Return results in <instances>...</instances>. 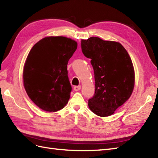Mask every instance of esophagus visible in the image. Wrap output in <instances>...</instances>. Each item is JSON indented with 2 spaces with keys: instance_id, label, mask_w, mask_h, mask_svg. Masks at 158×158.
<instances>
[{
  "instance_id": "34e87169",
  "label": "esophagus",
  "mask_w": 158,
  "mask_h": 158,
  "mask_svg": "<svg viewBox=\"0 0 158 158\" xmlns=\"http://www.w3.org/2000/svg\"><path fill=\"white\" fill-rule=\"evenodd\" d=\"M81 85H78V86H75L74 87H73V89H74L75 91H79L81 89Z\"/></svg>"
}]
</instances>
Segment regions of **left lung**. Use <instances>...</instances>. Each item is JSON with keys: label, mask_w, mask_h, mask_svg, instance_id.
<instances>
[{"label": "left lung", "mask_w": 158, "mask_h": 158, "mask_svg": "<svg viewBox=\"0 0 158 158\" xmlns=\"http://www.w3.org/2000/svg\"><path fill=\"white\" fill-rule=\"evenodd\" d=\"M82 52L90 58L94 71L95 94L89 108L99 116H108L133 93L135 72L132 60L120 43L98 37L82 40Z\"/></svg>", "instance_id": "1"}]
</instances>
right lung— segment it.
<instances>
[{"mask_svg":"<svg viewBox=\"0 0 158 158\" xmlns=\"http://www.w3.org/2000/svg\"><path fill=\"white\" fill-rule=\"evenodd\" d=\"M77 43L62 36H51L33 46L23 68V84L29 98L40 108L56 112L68 103L72 90L67 64Z\"/></svg>","mask_w":158,"mask_h":158,"instance_id":"add662e5","label":"right lung"}]
</instances>
